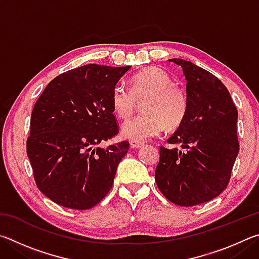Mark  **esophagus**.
I'll use <instances>...</instances> for the list:
<instances>
[{
  "mask_svg": "<svg viewBox=\"0 0 259 259\" xmlns=\"http://www.w3.org/2000/svg\"><path fill=\"white\" fill-rule=\"evenodd\" d=\"M144 146V143L142 142H130V147L134 148V150H138V148H142Z\"/></svg>",
  "mask_w": 259,
  "mask_h": 259,
  "instance_id": "34e87169",
  "label": "esophagus"
}]
</instances>
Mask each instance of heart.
<instances>
[{"label":"heart","instance_id":"1","mask_svg":"<svg viewBox=\"0 0 259 259\" xmlns=\"http://www.w3.org/2000/svg\"><path fill=\"white\" fill-rule=\"evenodd\" d=\"M163 69L148 67L131 78V88L117 83L112 91V106L122 120L133 115L137 100H144L145 114L122 125L121 134L131 142H145L168 128H176L185 119L188 102L185 91L171 84Z\"/></svg>","mask_w":259,"mask_h":259}]
</instances>
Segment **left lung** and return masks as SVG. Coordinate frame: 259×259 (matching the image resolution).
I'll return each mask as SVG.
<instances>
[{
	"label": "left lung",
	"mask_w": 259,
	"mask_h": 259,
	"mask_svg": "<svg viewBox=\"0 0 259 259\" xmlns=\"http://www.w3.org/2000/svg\"><path fill=\"white\" fill-rule=\"evenodd\" d=\"M186 78L187 113L168 144L160 147L155 182L172 203L192 207L212 200L229 185L239 153L238 109L226 87L205 69L184 59H169Z\"/></svg>",
	"instance_id": "obj_1"
}]
</instances>
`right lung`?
Instances as JSON below:
<instances>
[{
	"label": "right lung",
	"instance_id": "obj_1",
	"mask_svg": "<svg viewBox=\"0 0 259 259\" xmlns=\"http://www.w3.org/2000/svg\"><path fill=\"white\" fill-rule=\"evenodd\" d=\"M129 68L89 64L71 69L35 103L27 155L38 190L57 204L90 209L112 188L129 142L98 145L119 131L112 91Z\"/></svg>",
	"mask_w": 259,
	"mask_h": 259
}]
</instances>
